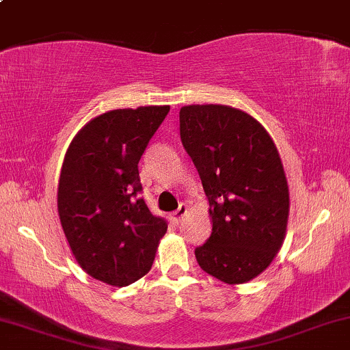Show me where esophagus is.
Instances as JSON below:
<instances>
[{
	"mask_svg": "<svg viewBox=\"0 0 350 350\" xmlns=\"http://www.w3.org/2000/svg\"><path fill=\"white\" fill-rule=\"evenodd\" d=\"M187 215V205H184V204H180L179 205V208L176 210V212H172L171 215H170V218H171V221L174 223V225H179L180 221H183V218Z\"/></svg>",
	"mask_w": 350,
	"mask_h": 350,
	"instance_id": "obj_1",
	"label": "esophagus"
}]
</instances>
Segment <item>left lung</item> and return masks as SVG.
I'll list each match as a JSON object with an SVG mask.
<instances>
[{
    "mask_svg": "<svg viewBox=\"0 0 350 350\" xmlns=\"http://www.w3.org/2000/svg\"><path fill=\"white\" fill-rule=\"evenodd\" d=\"M180 140L199 171L212 234L199 266L230 285L262 273L282 247L290 196L272 137L254 117L221 104L180 107Z\"/></svg>",
    "mask_w": 350,
    "mask_h": 350,
    "instance_id": "obj_1",
    "label": "left lung"
}]
</instances>
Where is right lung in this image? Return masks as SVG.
Wrapping results in <instances>:
<instances>
[{"label": "right lung", "mask_w": 350, "mask_h": 350, "mask_svg": "<svg viewBox=\"0 0 350 350\" xmlns=\"http://www.w3.org/2000/svg\"><path fill=\"white\" fill-rule=\"evenodd\" d=\"M170 106L116 109L71 140L58 180V217L70 250L96 280L127 287L150 272L167 221L140 197L138 161Z\"/></svg>", "instance_id": "add662e5"}]
</instances>
